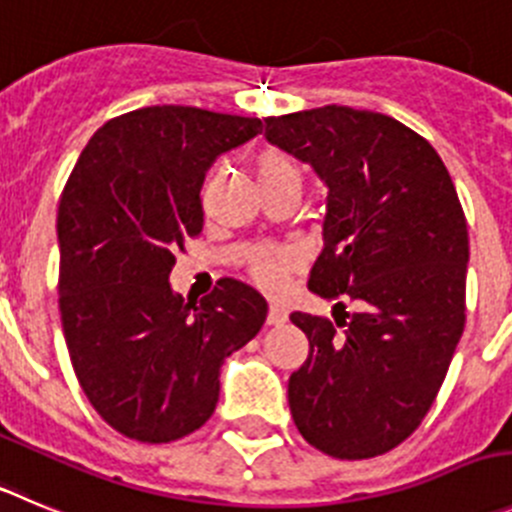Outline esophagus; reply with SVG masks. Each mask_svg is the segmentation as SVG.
Listing matches in <instances>:
<instances>
[{
  "instance_id": "obj_1",
  "label": "esophagus",
  "mask_w": 512,
  "mask_h": 512,
  "mask_svg": "<svg viewBox=\"0 0 512 512\" xmlns=\"http://www.w3.org/2000/svg\"><path fill=\"white\" fill-rule=\"evenodd\" d=\"M283 323H288V310L283 305H270V310H267V326H283Z\"/></svg>"
}]
</instances>
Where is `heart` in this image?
Instances as JSON below:
<instances>
[{"mask_svg":"<svg viewBox=\"0 0 512 512\" xmlns=\"http://www.w3.org/2000/svg\"><path fill=\"white\" fill-rule=\"evenodd\" d=\"M255 179L260 189L275 184H288V181L300 184V169L283 151H272L270 148V151H262L255 159ZM293 265V257L285 255V252H267V255H260L252 262V280L265 290H278L283 285L285 275L293 270Z\"/></svg>","mask_w":512,"mask_h":512,"instance_id":"1","label":"heart"}]
</instances>
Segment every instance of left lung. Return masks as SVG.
Segmentation results:
<instances>
[{
	"instance_id": "obj_1",
	"label": "left lung",
	"mask_w": 512,
	"mask_h": 512,
	"mask_svg": "<svg viewBox=\"0 0 512 512\" xmlns=\"http://www.w3.org/2000/svg\"><path fill=\"white\" fill-rule=\"evenodd\" d=\"M265 138L328 189L308 288L357 303L333 305L336 323L290 315L310 341L290 414L326 455H384L429 412L465 331L470 240L455 184L429 141L384 113L323 105L265 118Z\"/></svg>"
}]
</instances>
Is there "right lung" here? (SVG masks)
<instances>
[{
    "mask_svg": "<svg viewBox=\"0 0 512 512\" xmlns=\"http://www.w3.org/2000/svg\"><path fill=\"white\" fill-rule=\"evenodd\" d=\"M260 131V118L138 108L93 133L62 191L57 290L70 361L95 412L138 442L202 427L224 358L267 318L265 298L240 280H219L199 303L169 283L174 255L202 232L209 166Z\"/></svg>",
    "mask_w": 512,
    "mask_h": 512,
    "instance_id": "obj_1",
    "label": "right lung"
}]
</instances>
